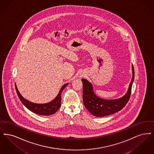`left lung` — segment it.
Returning <instances> with one entry per match:
<instances>
[{"mask_svg": "<svg viewBox=\"0 0 154 154\" xmlns=\"http://www.w3.org/2000/svg\"><path fill=\"white\" fill-rule=\"evenodd\" d=\"M132 78L127 92L118 99L106 100L97 96L94 92L93 86L86 79H82L83 83V100L85 106L88 112L96 117H103L121 110L129 100L132 84L134 78V71L132 65Z\"/></svg>", "mask_w": 154, "mask_h": 154, "instance_id": "obj_1", "label": "left lung"}]
</instances>
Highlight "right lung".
Returning a JSON list of instances; mask_svg holds the SVG:
<instances>
[{
  "label": "right lung",
  "mask_w": 154,
  "mask_h": 154,
  "mask_svg": "<svg viewBox=\"0 0 154 154\" xmlns=\"http://www.w3.org/2000/svg\"><path fill=\"white\" fill-rule=\"evenodd\" d=\"M68 85V83L64 84L60 88L59 93L54 100L49 102H47L45 103H36L27 100L26 99L23 98L22 95L20 94L19 90H18L16 83H15V86L17 93L20 100L23 103V105L26 107L27 109H28L34 113L37 114L39 115L49 116L55 113L60 107L61 92L65 88V87H67Z\"/></svg>",
  "instance_id": "obj_1"
}]
</instances>
